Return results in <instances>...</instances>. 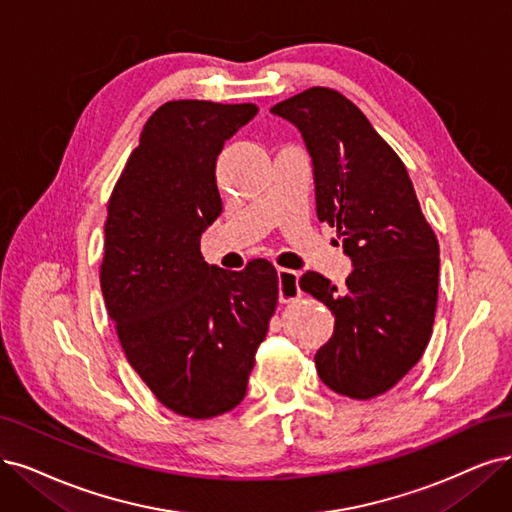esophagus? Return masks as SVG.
I'll use <instances>...</instances> for the list:
<instances>
[{
    "mask_svg": "<svg viewBox=\"0 0 512 512\" xmlns=\"http://www.w3.org/2000/svg\"><path fill=\"white\" fill-rule=\"evenodd\" d=\"M299 297V274L293 270L278 268V301L287 304Z\"/></svg>",
    "mask_w": 512,
    "mask_h": 512,
    "instance_id": "obj_1",
    "label": "esophagus"
}]
</instances>
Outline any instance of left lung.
<instances>
[{
    "instance_id": "1",
    "label": "left lung",
    "mask_w": 512,
    "mask_h": 512,
    "mask_svg": "<svg viewBox=\"0 0 512 512\" xmlns=\"http://www.w3.org/2000/svg\"><path fill=\"white\" fill-rule=\"evenodd\" d=\"M297 126L314 170L316 215L352 259L346 291L306 272L299 287L333 312V337L314 356L331 390L367 401L420 361L439 293V242L407 168L365 113L314 86L270 109Z\"/></svg>"
}]
</instances>
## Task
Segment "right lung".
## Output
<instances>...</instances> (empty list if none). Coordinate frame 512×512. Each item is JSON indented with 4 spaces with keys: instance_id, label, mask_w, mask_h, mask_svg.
Here are the masks:
<instances>
[{
    "instance_id": "right-lung-1",
    "label": "right lung",
    "mask_w": 512,
    "mask_h": 512,
    "mask_svg": "<svg viewBox=\"0 0 512 512\" xmlns=\"http://www.w3.org/2000/svg\"><path fill=\"white\" fill-rule=\"evenodd\" d=\"M257 111L253 103H164L107 204V314L130 367L164 407L192 420L240 405L278 301L270 261L230 272L200 253V236L223 208L217 156Z\"/></svg>"
}]
</instances>
